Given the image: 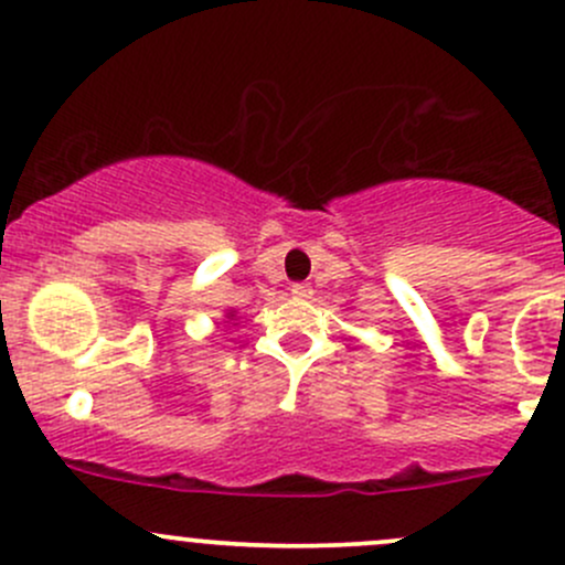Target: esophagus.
<instances>
[{
    "label": "esophagus",
    "instance_id": "34e87169",
    "mask_svg": "<svg viewBox=\"0 0 565 565\" xmlns=\"http://www.w3.org/2000/svg\"><path fill=\"white\" fill-rule=\"evenodd\" d=\"M289 292H292L295 300H308L313 295V289L308 287V284H292V289H289Z\"/></svg>",
    "mask_w": 565,
    "mask_h": 565
}]
</instances>
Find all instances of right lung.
Masks as SVG:
<instances>
[{
	"instance_id": "add662e5",
	"label": "right lung",
	"mask_w": 565,
	"mask_h": 565,
	"mask_svg": "<svg viewBox=\"0 0 565 565\" xmlns=\"http://www.w3.org/2000/svg\"><path fill=\"white\" fill-rule=\"evenodd\" d=\"M227 319H230V322H233V319H235V311H227Z\"/></svg>"
}]
</instances>
